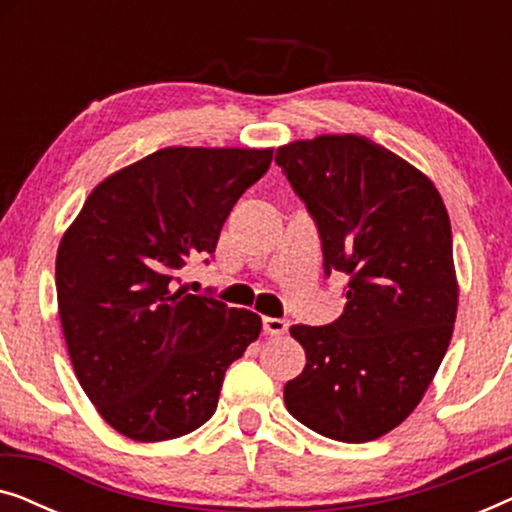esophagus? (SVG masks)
<instances>
[{
	"label": "esophagus",
	"mask_w": 512,
	"mask_h": 512,
	"mask_svg": "<svg viewBox=\"0 0 512 512\" xmlns=\"http://www.w3.org/2000/svg\"><path fill=\"white\" fill-rule=\"evenodd\" d=\"M289 319H279V317H265L263 319V331L268 335H284L289 331Z\"/></svg>",
	"instance_id": "esophagus-1"
}]
</instances>
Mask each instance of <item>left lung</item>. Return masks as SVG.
<instances>
[{"label":"left lung","instance_id":"8db88e82","mask_svg":"<svg viewBox=\"0 0 512 512\" xmlns=\"http://www.w3.org/2000/svg\"><path fill=\"white\" fill-rule=\"evenodd\" d=\"M275 163L319 230L326 277H349L333 324L291 326L307 363L284 403L321 436L368 443L417 408L450 347V216L422 172L366 137L293 142Z\"/></svg>","mask_w":512,"mask_h":512}]
</instances>
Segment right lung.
I'll use <instances>...</instances> for the list:
<instances>
[{
	"instance_id": "1",
	"label": "right lung",
	"mask_w": 512,
	"mask_h": 512,
	"mask_svg": "<svg viewBox=\"0 0 512 512\" xmlns=\"http://www.w3.org/2000/svg\"><path fill=\"white\" fill-rule=\"evenodd\" d=\"M272 149L170 146L88 195L55 261L74 373L104 422L139 443L186 436L216 412L223 375L261 317L177 289L212 258L223 221Z\"/></svg>"
}]
</instances>
